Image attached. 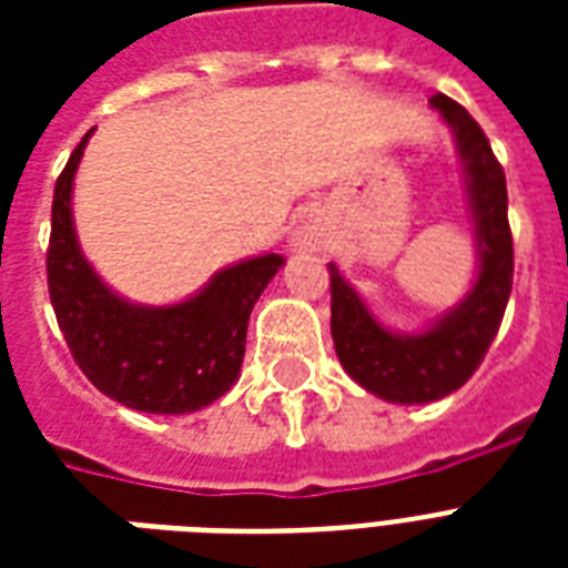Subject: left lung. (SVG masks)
Instances as JSON below:
<instances>
[{
  "instance_id": "8db88e82",
  "label": "left lung",
  "mask_w": 568,
  "mask_h": 568,
  "mask_svg": "<svg viewBox=\"0 0 568 568\" xmlns=\"http://www.w3.org/2000/svg\"><path fill=\"white\" fill-rule=\"evenodd\" d=\"M457 135L468 173V200L477 223L480 274L466 301L422 336H395L368 315L359 294L329 265L333 345L345 372L392 404H427L457 392L480 368L513 292V232L507 180L489 138L459 102L430 97Z\"/></svg>"
}]
</instances>
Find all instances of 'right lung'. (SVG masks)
<instances>
[{"label": "right lung", "instance_id": "add662e5", "mask_svg": "<svg viewBox=\"0 0 568 568\" xmlns=\"http://www.w3.org/2000/svg\"><path fill=\"white\" fill-rule=\"evenodd\" d=\"M88 135L52 196L47 283L58 327L75 365L102 395L141 413H194L226 395L239 377L253 303L285 258L267 253L226 267L180 306L146 310L120 301L75 244L70 191Z\"/></svg>", "mask_w": 568, "mask_h": 568}]
</instances>
